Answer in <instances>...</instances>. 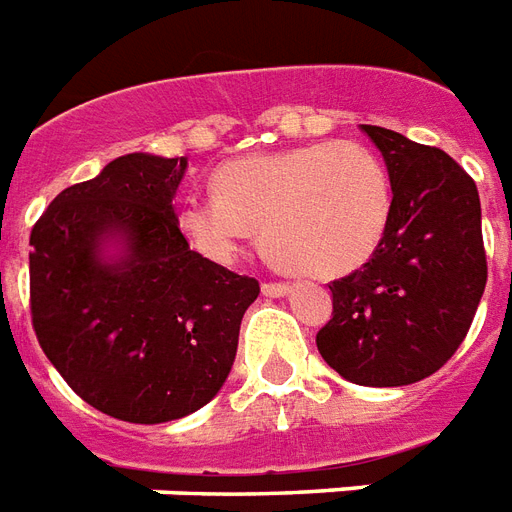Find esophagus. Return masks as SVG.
<instances>
[{
	"label": "esophagus",
	"mask_w": 512,
	"mask_h": 512,
	"mask_svg": "<svg viewBox=\"0 0 512 512\" xmlns=\"http://www.w3.org/2000/svg\"><path fill=\"white\" fill-rule=\"evenodd\" d=\"M288 291V283H280V280H264L261 283V294L264 297H283Z\"/></svg>",
	"instance_id": "esophagus-1"
}]
</instances>
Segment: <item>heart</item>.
Here are the masks:
<instances>
[{
	"label": "heart",
	"instance_id": "obj_1",
	"mask_svg": "<svg viewBox=\"0 0 512 512\" xmlns=\"http://www.w3.org/2000/svg\"><path fill=\"white\" fill-rule=\"evenodd\" d=\"M215 197L183 199L180 229L202 256L232 261L253 229L275 264L337 278L378 251L391 221V178L361 142H310L226 161Z\"/></svg>",
	"mask_w": 512,
	"mask_h": 512
}]
</instances>
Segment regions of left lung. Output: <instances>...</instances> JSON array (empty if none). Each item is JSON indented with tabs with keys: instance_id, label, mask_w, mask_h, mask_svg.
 Returning a JSON list of instances; mask_svg holds the SVG:
<instances>
[{
	"instance_id": "left-lung-1",
	"label": "left lung",
	"mask_w": 512,
	"mask_h": 512,
	"mask_svg": "<svg viewBox=\"0 0 512 512\" xmlns=\"http://www.w3.org/2000/svg\"><path fill=\"white\" fill-rule=\"evenodd\" d=\"M386 161L391 221L378 251L329 283L332 318L315 334L334 372L359 386H410L451 359L486 288L475 180L440 148L361 124Z\"/></svg>"
}]
</instances>
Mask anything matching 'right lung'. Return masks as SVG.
Instances as JSON below:
<instances>
[{"instance_id": "1", "label": "right lung", "mask_w": 512, "mask_h": 512, "mask_svg": "<svg viewBox=\"0 0 512 512\" xmlns=\"http://www.w3.org/2000/svg\"><path fill=\"white\" fill-rule=\"evenodd\" d=\"M186 167V156H118L64 188L29 237L40 348L83 402L129 424L207 405L259 297V280L188 248L172 207Z\"/></svg>"}]
</instances>
